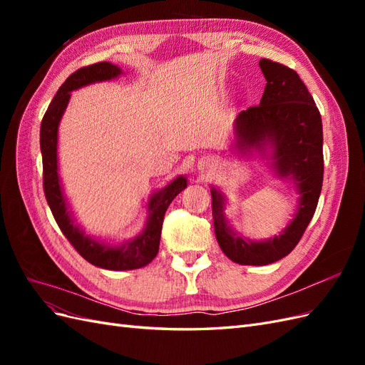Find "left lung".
<instances>
[{
    "label": "left lung",
    "mask_w": 365,
    "mask_h": 365,
    "mask_svg": "<svg viewBox=\"0 0 365 365\" xmlns=\"http://www.w3.org/2000/svg\"><path fill=\"white\" fill-rule=\"evenodd\" d=\"M267 79L262 101L235 120V148H272V168L280 178H291L300 193L292 222L272 239L256 242L239 237L227 224L225 196L212 189L213 224L217 244L239 264H269L297 247L315 213L323 185V123L312 96L292 68L269 59L259 62Z\"/></svg>",
    "instance_id": "8db88e82"
}]
</instances>
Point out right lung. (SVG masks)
I'll use <instances>...</instances> for the list:
<instances>
[{
    "instance_id": "1",
    "label": "right lung",
    "mask_w": 365,
    "mask_h": 365,
    "mask_svg": "<svg viewBox=\"0 0 365 365\" xmlns=\"http://www.w3.org/2000/svg\"><path fill=\"white\" fill-rule=\"evenodd\" d=\"M121 70L117 65L109 62H98L88 65L74 71L67 81L62 83L56 96L43 114L41 123V153H42V169H43V193L50 205L51 213L56 222L68 239L74 250L94 267L111 269V271H128L146 267L158 254L160 237L163 228V219L165 210L175 200V196L181 193L187 187L184 176H178L169 185L157 192L149 201V217L146 228L135 239H132L120 247H111L102 244L85 236L83 231L74 225L70 210L65 201L62 187L58 175V128L62 114L70 101V93L77 88L90 85L94 82H102L114 79L120 76Z\"/></svg>"
}]
</instances>
